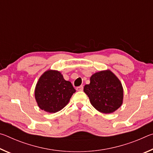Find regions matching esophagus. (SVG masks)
I'll return each mask as SVG.
<instances>
[{"instance_id": "34e87169", "label": "esophagus", "mask_w": 153, "mask_h": 153, "mask_svg": "<svg viewBox=\"0 0 153 153\" xmlns=\"http://www.w3.org/2000/svg\"><path fill=\"white\" fill-rule=\"evenodd\" d=\"M83 88H84L83 86H78V87L76 88V90H77V91H82Z\"/></svg>"}]
</instances>
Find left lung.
<instances>
[{
  "mask_svg": "<svg viewBox=\"0 0 153 153\" xmlns=\"http://www.w3.org/2000/svg\"><path fill=\"white\" fill-rule=\"evenodd\" d=\"M90 83L84 86V91L91 105L102 113H112L123 103V89L118 77L111 70L97 72L90 77Z\"/></svg>",
  "mask_w": 153,
  "mask_h": 153,
  "instance_id": "left-lung-1",
  "label": "left lung"
}]
</instances>
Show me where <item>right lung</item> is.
I'll list each match as a JSON object with an SVG mask.
<instances>
[{
	"label": "right lung",
	"mask_w": 153,
	"mask_h": 153,
	"mask_svg": "<svg viewBox=\"0 0 153 153\" xmlns=\"http://www.w3.org/2000/svg\"><path fill=\"white\" fill-rule=\"evenodd\" d=\"M76 90L57 70L46 71L36 85L34 95L38 106L46 112L54 113L68 104Z\"/></svg>",
	"instance_id": "add662e5"
}]
</instances>
